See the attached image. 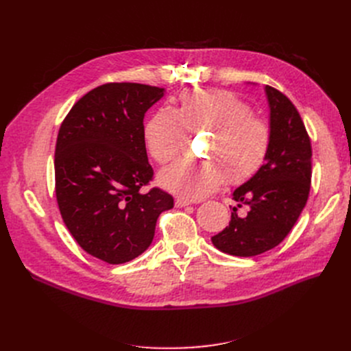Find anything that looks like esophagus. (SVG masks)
Here are the masks:
<instances>
[{"instance_id": "esophagus-1", "label": "esophagus", "mask_w": 351, "mask_h": 351, "mask_svg": "<svg viewBox=\"0 0 351 351\" xmlns=\"http://www.w3.org/2000/svg\"><path fill=\"white\" fill-rule=\"evenodd\" d=\"M175 205H176V208H185V206H188V205H192V200L183 199V197H176Z\"/></svg>"}]
</instances>
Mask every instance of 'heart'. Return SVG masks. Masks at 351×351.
<instances>
[{"label": "heart", "instance_id": "obj_1", "mask_svg": "<svg viewBox=\"0 0 351 351\" xmlns=\"http://www.w3.org/2000/svg\"><path fill=\"white\" fill-rule=\"evenodd\" d=\"M210 131L204 155L183 159L160 173L162 186L183 199H202L223 185H241L263 166L271 142L269 123L253 115L252 106L228 89H188L173 109L163 106L145 123V142L160 165L176 159L188 132Z\"/></svg>", "mask_w": 351, "mask_h": 351}]
</instances>
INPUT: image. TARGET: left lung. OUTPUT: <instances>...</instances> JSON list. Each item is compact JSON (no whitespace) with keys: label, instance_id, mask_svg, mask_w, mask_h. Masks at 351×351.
Instances as JSON below:
<instances>
[{"label":"left lung","instance_id":"8db88e82","mask_svg":"<svg viewBox=\"0 0 351 351\" xmlns=\"http://www.w3.org/2000/svg\"><path fill=\"white\" fill-rule=\"evenodd\" d=\"M270 106L269 155L253 178L233 192L229 226L212 237L220 252L250 257L278 246L296 223L307 204L311 182V143L299 110L273 86L266 85Z\"/></svg>","mask_w":351,"mask_h":351}]
</instances>
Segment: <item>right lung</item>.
I'll use <instances>...</instances> for the list:
<instances>
[{
    "instance_id": "add662e5",
    "label": "right lung",
    "mask_w": 351,
    "mask_h": 351,
    "mask_svg": "<svg viewBox=\"0 0 351 351\" xmlns=\"http://www.w3.org/2000/svg\"><path fill=\"white\" fill-rule=\"evenodd\" d=\"M163 88L109 82L85 94L61 123L55 146V195L65 226L90 256L129 262L154 241L173 197L159 188L143 193L147 162L143 118Z\"/></svg>"
}]
</instances>
